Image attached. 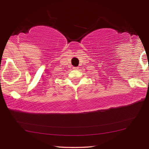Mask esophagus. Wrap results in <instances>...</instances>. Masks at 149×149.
Masks as SVG:
<instances>
[{
  "instance_id": "obj_1",
  "label": "esophagus",
  "mask_w": 149,
  "mask_h": 149,
  "mask_svg": "<svg viewBox=\"0 0 149 149\" xmlns=\"http://www.w3.org/2000/svg\"><path fill=\"white\" fill-rule=\"evenodd\" d=\"M73 68L75 69V70H77V67H73Z\"/></svg>"
}]
</instances>
